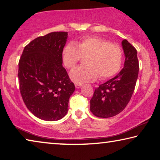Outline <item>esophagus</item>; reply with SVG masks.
<instances>
[{"label":"esophagus","instance_id":"34e87169","mask_svg":"<svg viewBox=\"0 0 160 160\" xmlns=\"http://www.w3.org/2000/svg\"><path fill=\"white\" fill-rule=\"evenodd\" d=\"M75 88H76L77 89H79V88H80L82 86V84H75Z\"/></svg>","mask_w":160,"mask_h":160}]
</instances>
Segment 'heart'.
<instances>
[{
	"mask_svg": "<svg viewBox=\"0 0 160 160\" xmlns=\"http://www.w3.org/2000/svg\"><path fill=\"white\" fill-rule=\"evenodd\" d=\"M82 58H87L85 66H78L70 72L74 82L82 84L95 81L99 78L107 80L120 70L123 62L121 47L102 38L87 37L76 44H67L62 51V60L67 68H72Z\"/></svg>",
	"mask_w": 160,
	"mask_h": 160,
	"instance_id": "1",
	"label": "heart"
}]
</instances>
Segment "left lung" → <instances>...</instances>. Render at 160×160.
Wrapping results in <instances>:
<instances>
[{
	"instance_id": "obj_1",
	"label": "left lung",
	"mask_w": 160,
	"mask_h": 160,
	"mask_svg": "<svg viewBox=\"0 0 160 160\" xmlns=\"http://www.w3.org/2000/svg\"><path fill=\"white\" fill-rule=\"evenodd\" d=\"M122 46L126 59L124 67L112 79L100 85L90 100V111L99 118H109L125 109L131 99L138 76L139 63L137 51L123 39Z\"/></svg>"
}]
</instances>
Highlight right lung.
<instances>
[{
  "label": "right lung",
  "mask_w": 160,
  "mask_h": 160,
  "mask_svg": "<svg viewBox=\"0 0 160 160\" xmlns=\"http://www.w3.org/2000/svg\"><path fill=\"white\" fill-rule=\"evenodd\" d=\"M67 37L66 32L37 37L25 47L19 61L22 98L35 116L44 121H57L66 116L75 91L74 83L62 65Z\"/></svg>",
  "instance_id": "1"
}]
</instances>
